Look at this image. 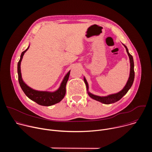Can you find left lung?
<instances>
[{
	"label": "left lung",
	"instance_id": "left-lung-1",
	"mask_svg": "<svg viewBox=\"0 0 152 152\" xmlns=\"http://www.w3.org/2000/svg\"><path fill=\"white\" fill-rule=\"evenodd\" d=\"M123 46H124V48H126V52L127 53V55L129 56V61H130V73H129V77L128 78V80L126 82V84L125 85V86H124V88L119 92L117 93H114V94H109L106 96H97L95 94H93L92 93H91L89 91V86H88V83L86 81V79L85 77H83V80L84 82L86 84V91H87V93L89 95V96L93 99L94 100H96L98 102H100L104 104H111V103H114L118 100H120L129 91V90L131 88V87L132 86L134 80V78H135V72H134V59L132 56L129 53V50L127 49V48L123 45Z\"/></svg>",
	"mask_w": 152,
	"mask_h": 152
}]
</instances>
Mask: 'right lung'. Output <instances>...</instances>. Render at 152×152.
<instances>
[{
    "mask_svg": "<svg viewBox=\"0 0 152 152\" xmlns=\"http://www.w3.org/2000/svg\"><path fill=\"white\" fill-rule=\"evenodd\" d=\"M29 46L28 48L23 51L21 54L20 59L17 64V73H18V78L20 85L21 89L23 91L26 96L29 98L31 100L34 101L37 103L39 105L49 106L56 103L60 102L66 95V84L68 81L70 70L66 75L63 78L59 87L58 90L55 91H38L34 89H32L25 82L23 81L21 76L20 65L21 60L23 59V56L25 53L28 50Z\"/></svg>",
    "mask_w": 152,
    "mask_h": 152,
    "instance_id": "obj_1",
    "label": "right lung"
}]
</instances>
